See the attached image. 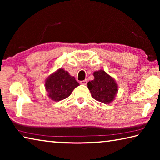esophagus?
<instances>
[{
	"label": "esophagus",
	"instance_id": "obj_1",
	"mask_svg": "<svg viewBox=\"0 0 160 160\" xmlns=\"http://www.w3.org/2000/svg\"><path fill=\"white\" fill-rule=\"evenodd\" d=\"M80 83L82 84V85H87V83H88V80H82V81H80Z\"/></svg>",
	"mask_w": 160,
	"mask_h": 160
}]
</instances>
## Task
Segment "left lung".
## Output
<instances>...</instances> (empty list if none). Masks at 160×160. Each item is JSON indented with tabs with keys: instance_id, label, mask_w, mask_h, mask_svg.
<instances>
[{
	"instance_id": "8db88e82",
	"label": "left lung",
	"mask_w": 160,
	"mask_h": 160,
	"mask_svg": "<svg viewBox=\"0 0 160 160\" xmlns=\"http://www.w3.org/2000/svg\"><path fill=\"white\" fill-rule=\"evenodd\" d=\"M93 75L94 79L88 83L92 97L104 104L113 102L118 92V85L115 80L103 70L94 71Z\"/></svg>"
}]
</instances>
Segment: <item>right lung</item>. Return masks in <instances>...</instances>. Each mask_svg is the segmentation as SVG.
Returning a JSON list of instances; mask_svg holds the SVG:
<instances>
[{
  "label": "right lung",
  "instance_id": "1",
  "mask_svg": "<svg viewBox=\"0 0 160 160\" xmlns=\"http://www.w3.org/2000/svg\"><path fill=\"white\" fill-rule=\"evenodd\" d=\"M79 85L75 78L61 68L51 74L45 81V88L48 96L55 102L67 98L72 90Z\"/></svg>",
  "mask_w": 160,
  "mask_h": 160
}]
</instances>
